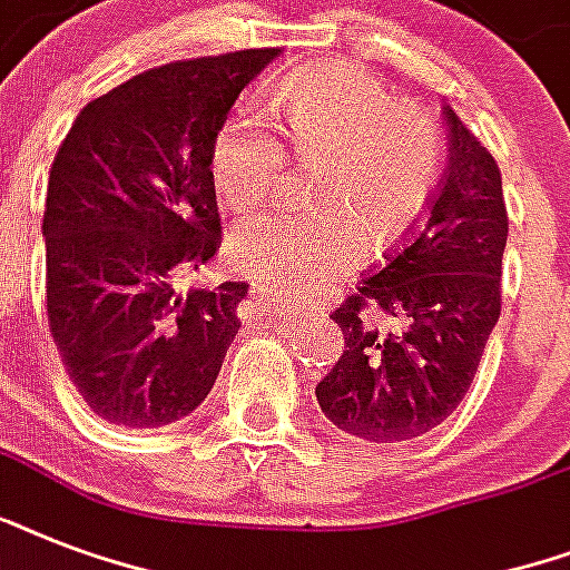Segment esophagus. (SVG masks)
Returning <instances> with one entry per match:
<instances>
[{
    "label": "esophagus",
    "mask_w": 570,
    "mask_h": 570,
    "mask_svg": "<svg viewBox=\"0 0 570 570\" xmlns=\"http://www.w3.org/2000/svg\"><path fill=\"white\" fill-rule=\"evenodd\" d=\"M254 304H257L259 320L277 322V325H281V322H284V316H281V313L272 311V307H268V302H266V298H263V289H254Z\"/></svg>",
    "instance_id": "1"
}]
</instances>
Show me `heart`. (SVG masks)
I'll use <instances>...</instances> for the list:
<instances>
[{"label": "heart", "instance_id": "b5f03b06", "mask_svg": "<svg viewBox=\"0 0 570 570\" xmlns=\"http://www.w3.org/2000/svg\"><path fill=\"white\" fill-rule=\"evenodd\" d=\"M284 136L302 165H316L311 197L322 206L245 222L230 239L242 275L298 298L364 257L366 230L393 239L423 215L438 183L441 147L432 120L402 109L387 85L352 65H313L272 91ZM259 102L233 111L213 141L218 195L248 213L275 197L286 145Z\"/></svg>", "mask_w": 570, "mask_h": 570}]
</instances>
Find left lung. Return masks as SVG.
Here are the masks:
<instances>
[{
    "label": "left lung",
    "mask_w": 570,
    "mask_h": 570,
    "mask_svg": "<svg viewBox=\"0 0 570 570\" xmlns=\"http://www.w3.org/2000/svg\"><path fill=\"white\" fill-rule=\"evenodd\" d=\"M443 120L450 165L425 218L331 313L346 346L316 399L331 423L370 443L411 441L441 425L470 390L500 320L503 177L450 106ZM379 312L397 325L379 330Z\"/></svg>",
    "instance_id": "1"
}]
</instances>
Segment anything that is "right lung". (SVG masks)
Wrapping results in <instances>:
<instances>
[{"instance_id":"obj_1","label":"right lung","mask_w":570,"mask_h":570,"mask_svg":"<svg viewBox=\"0 0 570 570\" xmlns=\"http://www.w3.org/2000/svg\"><path fill=\"white\" fill-rule=\"evenodd\" d=\"M281 49L174 61L79 111L49 171L47 313L79 396L106 423L159 429L213 390L248 284L183 293L222 245L213 141Z\"/></svg>"}]
</instances>
